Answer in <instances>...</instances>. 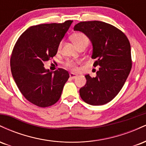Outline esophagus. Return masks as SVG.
<instances>
[{
	"mask_svg": "<svg viewBox=\"0 0 146 146\" xmlns=\"http://www.w3.org/2000/svg\"><path fill=\"white\" fill-rule=\"evenodd\" d=\"M69 76H70V78H71V79H75V78H76L77 76H78V75H77L76 74H74V73H71L69 74Z\"/></svg>",
	"mask_w": 146,
	"mask_h": 146,
	"instance_id": "esophagus-1",
	"label": "esophagus"
}]
</instances>
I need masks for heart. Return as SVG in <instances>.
<instances>
[{"mask_svg": "<svg viewBox=\"0 0 146 146\" xmlns=\"http://www.w3.org/2000/svg\"><path fill=\"white\" fill-rule=\"evenodd\" d=\"M71 40L73 42V43L75 44L77 47H79L82 44H87L88 45L89 42V39L87 37L86 35H85L84 33L78 32L75 33L72 35ZM62 46V42H60L58 45V49H60ZM80 63L79 61H74L73 60H68L64 62L65 67L68 68V69L71 70L73 71H78V64Z\"/></svg>", "mask_w": 146, "mask_h": 146, "instance_id": "obj_1", "label": "heart"}]
</instances>
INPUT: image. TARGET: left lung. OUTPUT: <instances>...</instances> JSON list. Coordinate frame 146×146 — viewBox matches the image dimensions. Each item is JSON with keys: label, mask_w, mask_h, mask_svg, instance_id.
Segmentation results:
<instances>
[{"label": "left lung", "mask_w": 146, "mask_h": 146, "mask_svg": "<svg viewBox=\"0 0 146 146\" xmlns=\"http://www.w3.org/2000/svg\"><path fill=\"white\" fill-rule=\"evenodd\" d=\"M74 30L89 38L93 66H100L95 78L85 75L86 83L80 89V97L90 105L107 104L121 90L131 70L130 42L121 30L104 22H80Z\"/></svg>", "instance_id": "1"}]
</instances>
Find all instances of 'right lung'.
I'll return each instance as SVG.
<instances>
[{
  "label": "right lung",
  "mask_w": 146,
  "mask_h": 146,
  "mask_svg": "<svg viewBox=\"0 0 146 146\" xmlns=\"http://www.w3.org/2000/svg\"><path fill=\"white\" fill-rule=\"evenodd\" d=\"M72 23L31 26L15 44L10 60L12 76L23 96L37 106L44 108L56 104L69 78L63 68L54 72L45 69L44 62L56 56Z\"/></svg>",
  "instance_id": "obj_1"
}]
</instances>
